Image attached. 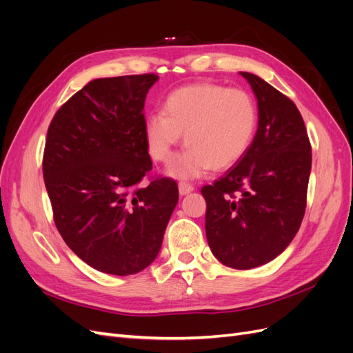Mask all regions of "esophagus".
<instances>
[{
    "instance_id": "34e87169",
    "label": "esophagus",
    "mask_w": 353,
    "mask_h": 353,
    "mask_svg": "<svg viewBox=\"0 0 353 353\" xmlns=\"http://www.w3.org/2000/svg\"><path fill=\"white\" fill-rule=\"evenodd\" d=\"M178 190H179V196H187L190 194L191 191L194 190V187L191 184H187V183H179L178 184Z\"/></svg>"
}]
</instances>
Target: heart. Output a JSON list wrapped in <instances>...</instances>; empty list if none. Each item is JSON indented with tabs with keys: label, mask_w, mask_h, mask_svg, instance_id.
I'll return each mask as SVG.
<instances>
[{
	"label": "heart",
	"mask_w": 353,
	"mask_h": 353,
	"mask_svg": "<svg viewBox=\"0 0 353 353\" xmlns=\"http://www.w3.org/2000/svg\"><path fill=\"white\" fill-rule=\"evenodd\" d=\"M258 128V108L249 92L201 82L168 95L165 112L147 116L144 135L148 153L169 162L185 132V150L168 168V175L196 179L213 169H227L248 153Z\"/></svg>",
	"instance_id": "b5f03b06"
}]
</instances>
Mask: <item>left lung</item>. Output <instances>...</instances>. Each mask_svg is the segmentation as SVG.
Wrapping results in <instances>:
<instances>
[{
    "label": "left lung",
    "mask_w": 353,
    "mask_h": 353,
    "mask_svg": "<svg viewBox=\"0 0 353 353\" xmlns=\"http://www.w3.org/2000/svg\"><path fill=\"white\" fill-rule=\"evenodd\" d=\"M240 74L258 100V131L248 153L201 194L213 256L250 270L281 254L301 228L312 148L296 104L256 74Z\"/></svg>",
    "instance_id": "left-lung-1"
}]
</instances>
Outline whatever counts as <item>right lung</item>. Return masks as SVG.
<instances>
[{"instance_id":"1","label":"right lung","mask_w":353,"mask_h":353,"mask_svg":"<svg viewBox=\"0 0 353 353\" xmlns=\"http://www.w3.org/2000/svg\"><path fill=\"white\" fill-rule=\"evenodd\" d=\"M153 73L88 82L52 117L42 174L54 222L69 249L91 268L131 275L162 248L178 203L176 183L152 170L144 103Z\"/></svg>"}]
</instances>
